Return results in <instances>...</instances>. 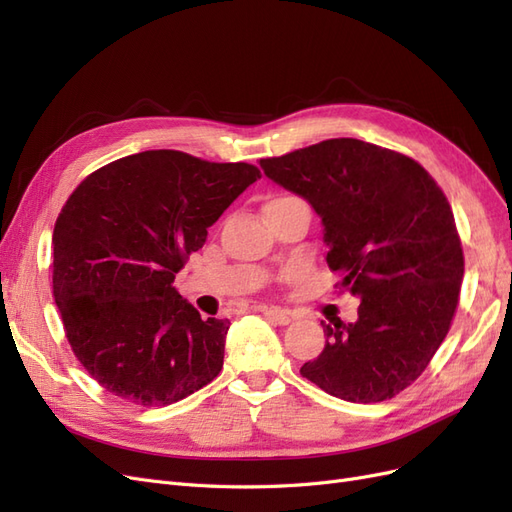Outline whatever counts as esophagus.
<instances>
[{"label": "esophagus", "mask_w": 512, "mask_h": 512, "mask_svg": "<svg viewBox=\"0 0 512 512\" xmlns=\"http://www.w3.org/2000/svg\"><path fill=\"white\" fill-rule=\"evenodd\" d=\"M256 309H258V312H262V314H265L267 318H271L273 322H277V324H288V322L292 320V316H290V312H288V309H282V307H269V305H258Z\"/></svg>", "instance_id": "1"}]
</instances>
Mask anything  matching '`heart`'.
<instances>
[{"label":"heart","mask_w":512,"mask_h":512,"mask_svg":"<svg viewBox=\"0 0 512 512\" xmlns=\"http://www.w3.org/2000/svg\"><path fill=\"white\" fill-rule=\"evenodd\" d=\"M290 205H305V200L301 198V196H297V194H275V196H271L269 200H267V205H265V211L267 209H280V207H290Z\"/></svg>","instance_id":"obj_1"}]
</instances>
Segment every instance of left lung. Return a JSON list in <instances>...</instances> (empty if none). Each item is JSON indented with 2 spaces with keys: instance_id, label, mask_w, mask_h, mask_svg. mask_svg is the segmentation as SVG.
<instances>
[{
  "instance_id": "obj_1",
  "label": "left lung",
  "mask_w": 512,
  "mask_h": 512,
  "mask_svg": "<svg viewBox=\"0 0 512 512\" xmlns=\"http://www.w3.org/2000/svg\"><path fill=\"white\" fill-rule=\"evenodd\" d=\"M260 166L316 209L337 286L361 297L356 322H322L327 344L301 376L354 404L399 395L427 369L459 305L463 250L442 188L404 153L356 138Z\"/></svg>"
}]
</instances>
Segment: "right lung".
I'll return each mask as SVG.
<instances>
[{"label":"right lung","instance_id":"1","mask_svg":"<svg viewBox=\"0 0 512 512\" xmlns=\"http://www.w3.org/2000/svg\"><path fill=\"white\" fill-rule=\"evenodd\" d=\"M258 177L254 164L156 149L76 185L53 230V297L74 356L102 389L170 406L220 374L230 322L200 318L173 282Z\"/></svg>","mask_w":512,"mask_h":512}]
</instances>
